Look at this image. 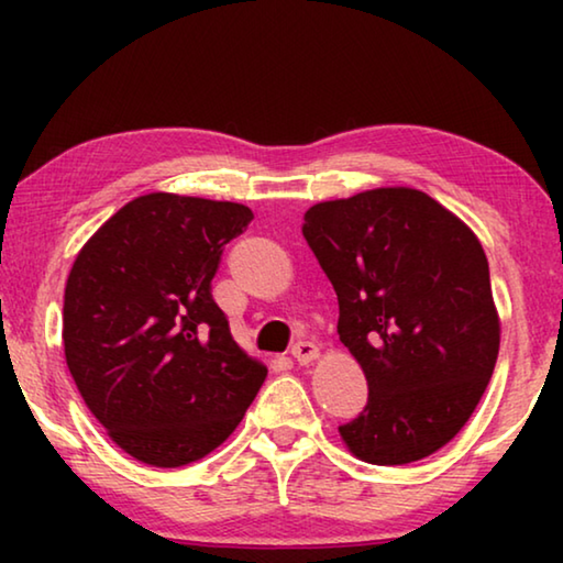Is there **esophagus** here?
<instances>
[{"label": "esophagus", "mask_w": 563, "mask_h": 563, "mask_svg": "<svg viewBox=\"0 0 563 563\" xmlns=\"http://www.w3.org/2000/svg\"><path fill=\"white\" fill-rule=\"evenodd\" d=\"M290 355H292L295 360H298L300 365H310L312 360L320 357V350H318V345H312V342L300 340V342H295V345H292Z\"/></svg>", "instance_id": "1"}]
</instances>
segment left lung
<instances>
[{
  "label": "left lung",
  "mask_w": 563,
  "mask_h": 563,
  "mask_svg": "<svg viewBox=\"0 0 563 563\" xmlns=\"http://www.w3.org/2000/svg\"><path fill=\"white\" fill-rule=\"evenodd\" d=\"M302 235L338 292L342 345L367 405L340 427L369 464H409L452 440L499 355L489 263L470 225L417 188H373L305 213Z\"/></svg>",
  "instance_id": "1"
}]
</instances>
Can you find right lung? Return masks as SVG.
Returning a JSON list of instances; mask_svg holds the SVG:
<instances>
[{
    "mask_svg": "<svg viewBox=\"0 0 563 563\" xmlns=\"http://www.w3.org/2000/svg\"><path fill=\"white\" fill-rule=\"evenodd\" d=\"M247 206L148 194L113 213L71 265L64 355L91 415L133 460L184 466L223 444L265 383L211 295Z\"/></svg>",
    "mask_w": 563,
    "mask_h": 563,
    "instance_id": "1",
    "label": "right lung"
}]
</instances>
